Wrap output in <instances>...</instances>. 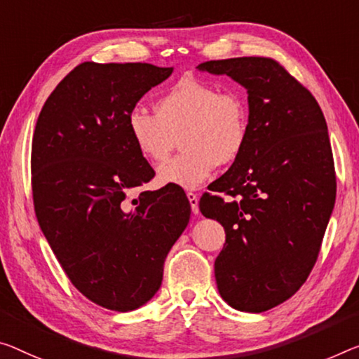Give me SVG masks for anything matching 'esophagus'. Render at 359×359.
Here are the masks:
<instances>
[{
  "label": "esophagus",
  "mask_w": 359,
  "mask_h": 359,
  "mask_svg": "<svg viewBox=\"0 0 359 359\" xmlns=\"http://www.w3.org/2000/svg\"><path fill=\"white\" fill-rule=\"evenodd\" d=\"M187 201L191 203V210L194 215L198 213V196L194 194V192H187Z\"/></svg>",
  "instance_id": "obj_1"
}]
</instances>
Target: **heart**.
<instances>
[{"label": "heart", "mask_w": 359, "mask_h": 359, "mask_svg": "<svg viewBox=\"0 0 359 359\" xmlns=\"http://www.w3.org/2000/svg\"><path fill=\"white\" fill-rule=\"evenodd\" d=\"M156 115L133 109L126 130L136 151L151 163L167 161L181 136L183 152L157 172L161 184L197 189L218 163L241 156L249 135V107L237 90L212 81L183 79L157 97Z\"/></svg>", "instance_id": "b5f03b06"}]
</instances>
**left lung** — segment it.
<instances>
[{"label":"left lung","instance_id":"8db88e82","mask_svg":"<svg viewBox=\"0 0 359 359\" xmlns=\"http://www.w3.org/2000/svg\"><path fill=\"white\" fill-rule=\"evenodd\" d=\"M197 69L228 75L249 95L245 146L212 187L217 194L198 202L226 233L215 260L218 292L239 311L271 310L311 273L334 210L326 118L311 93L269 57L208 60Z\"/></svg>","mask_w":359,"mask_h":359}]
</instances>
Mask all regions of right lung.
<instances>
[{"instance_id": "1", "label": "right lung", "mask_w": 359, "mask_h": 359, "mask_svg": "<svg viewBox=\"0 0 359 359\" xmlns=\"http://www.w3.org/2000/svg\"><path fill=\"white\" fill-rule=\"evenodd\" d=\"M152 64L75 67L46 99L32 142V191L46 241L72 284L96 305L131 311L161 289L163 263L191 203L154 178L126 130L137 101L172 75Z\"/></svg>"}]
</instances>
